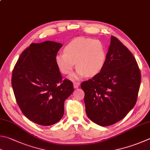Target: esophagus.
Instances as JSON below:
<instances>
[{
	"instance_id": "1",
	"label": "esophagus",
	"mask_w": 150,
	"mask_h": 150,
	"mask_svg": "<svg viewBox=\"0 0 150 150\" xmlns=\"http://www.w3.org/2000/svg\"><path fill=\"white\" fill-rule=\"evenodd\" d=\"M80 83L78 82V81H74V87L75 89L78 88V87L80 86Z\"/></svg>"
}]
</instances>
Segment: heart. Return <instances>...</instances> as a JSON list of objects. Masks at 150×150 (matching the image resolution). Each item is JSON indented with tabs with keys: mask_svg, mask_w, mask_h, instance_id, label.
<instances>
[{
	"mask_svg": "<svg viewBox=\"0 0 150 150\" xmlns=\"http://www.w3.org/2000/svg\"><path fill=\"white\" fill-rule=\"evenodd\" d=\"M64 53L57 55L56 64L64 74L72 72L76 63L78 69L74 78L87 76L93 77L99 74L105 66L107 52L104 44L98 40L78 38L64 48Z\"/></svg>",
	"mask_w": 150,
	"mask_h": 150,
	"instance_id": "b5f03b06",
	"label": "heart"
}]
</instances>
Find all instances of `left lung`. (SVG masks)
Listing matches in <instances>:
<instances>
[{"label":"left lung","mask_w":150,"mask_h":150,"mask_svg":"<svg viewBox=\"0 0 150 150\" xmlns=\"http://www.w3.org/2000/svg\"><path fill=\"white\" fill-rule=\"evenodd\" d=\"M141 73L133 55L115 36L99 74L81 84L87 117L100 126L123 119L136 104Z\"/></svg>","instance_id":"obj_1"}]
</instances>
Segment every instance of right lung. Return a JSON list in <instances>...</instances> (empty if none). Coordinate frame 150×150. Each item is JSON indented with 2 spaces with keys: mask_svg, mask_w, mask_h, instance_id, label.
<instances>
[{
  "mask_svg": "<svg viewBox=\"0 0 150 150\" xmlns=\"http://www.w3.org/2000/svg\"><path fill=\"white\" fill-rule=\"evenodd\" d=\"M63 45L46 41L32 43L19 57L12 86L18 106L34 123L49 126L63 116L64 103L74 91L71 81L63 80L55 57Z\"/></svg>",
  "mask_w": 150,
  "mask_h": 150,
  "instance_id": "right-lung-1",
  "label": "right lung"
}]
</instances>
